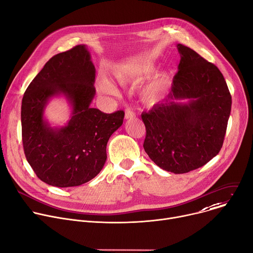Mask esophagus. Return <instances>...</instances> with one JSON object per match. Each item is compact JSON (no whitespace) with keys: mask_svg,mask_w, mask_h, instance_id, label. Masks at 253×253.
<instances>
[{"mask_svg":"<svg viewBox=\"0 0 253 253\" xmlns=\"http://www.w3.org/2000/svg\"><path fill=\"white\" fill-rule=\"evenodd\" d=\"M135 117V115H134V113L131 111V110H126L125 112V119L128 120V119H132V118Z\"/></svg>","mask_w":253,"mask_h":253,"instance_id":"esophagus-1","label":"esophagus"}]
</instances>
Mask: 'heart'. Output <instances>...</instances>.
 I'll use <instances>...</instances> for the list:
<instances>
[{
	"label": "heart",
	"mask_w": 253,
	"mask_h": 253,
	"mask_svg": "<svg viewBox=\"0 0 253 253\" xmlns=\"http://www.w3.org/2000/svg\"><path fill=\"white\" fill-rule=\"evenodd\" d=\"M158 69V65L151 60H144L142 62L132 63L125 66L120 67L115 70L116 77L121 80L133 79V80H142L144 78H148L153 75ZM173 82L172 74L163 70L155 74L150 80L145 84L141 90V94L143 98L148 102H158L163 98L168 91H169ZM98 87L100 91L109 94H117L118 88L115 84L106 76H102L99 79Z\"/></svg>",
	"instance_id": "obj_1"
}]
</instances>
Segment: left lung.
Returning <instances> with one entry per match:
<instances>
[{
	"mask_svg": "<svg viewBox=\"0 0 253 253\" xmlns=\"http://www.w3.org/2000/svg\"><path fill=\"white\" fill-rule=\"evenodd\" d=\"M177 48L181 59L170 93L141 118L150 160L167 172L184 174L221 150L232 97L216 66L188 46Z\"/></svg>",
	"mask_w": 253,
	"mask_h": 253,
	"instance_id": "1",
	"label": "left lung"
}]
</instances>
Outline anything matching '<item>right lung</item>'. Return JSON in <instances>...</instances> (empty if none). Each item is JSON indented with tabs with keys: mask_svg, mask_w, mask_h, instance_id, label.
I'll list each match as a JSON object with an SVG mask.
<instances>
[{
	"mask_svg": "<svg viewBox=\"0 0 253 253\" xmlns=\"http://www.w3.org/2000/svg\"><path fill=\"white\" fill-rule=\"evenodd\" d=\"M94 80L90 52L79 44L50 58L23 95L24 154L37 176L52 186H79L93 179L106 163L109 138L123 124V111L105 114L90 107ZM58 96L72 109L64 126H52L44 116L50 99Z\"/></svg>",
	"mask_w": 253,
	"mask_h": 253,
	"instance_id": "add662e5",
	"label": "right lung"
}]
</instances>
